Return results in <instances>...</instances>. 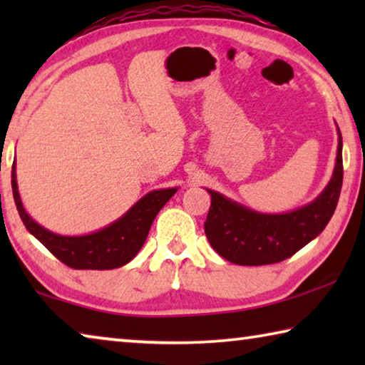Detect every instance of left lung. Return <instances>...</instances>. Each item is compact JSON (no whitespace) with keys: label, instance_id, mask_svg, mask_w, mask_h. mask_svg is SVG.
<instances>
[{"label":"left lung","instance_id":"obj_1","mask_svg":"<svg viewBox=\"0 0 365 365\" xmlns=\"http://www.w3.org/2000/svg\"><path fill=\"white\" fill-rule=\"evenodd\" d=\"M338 150L330 182L316 200L280 214L257 212L209 190L211 207L205 222L206 237L219 256L238 265H265L285 261L322 233L335 212L343 183V140L336 125Z\"/></svg>","mask_w":365,"mask_h":365}]
</instances>
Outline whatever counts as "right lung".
<instances>
[{
  "mask_svg": "<svg viewBox=\"0 0 365 365\" xmlns=\"http://www.w3.org/2000/svg\"><path fill=\"white\" fill-rule=\"evenodd\" d=\"M11 185L17 211L29 233H32L61 262L72 269L82 270H109L130 262L145 245L158 212L178 190L175 187L150 191L119 219L96 232L85 235H59L40 225L30 217L24 207L19 187H17L16 160L12 164Z\"/></svg>",
  "mask_w": 365,
  "mask_h": 365,
  "instance_id": "1",
  "label": "right lung"
}]
</instances>
